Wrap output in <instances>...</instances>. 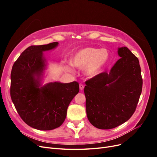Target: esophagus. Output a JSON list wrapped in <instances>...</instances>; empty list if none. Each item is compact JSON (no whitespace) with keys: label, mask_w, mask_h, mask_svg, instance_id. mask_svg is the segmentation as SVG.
I'll return each mask as SVG.
<instances>
[{"label":"esophagus","mask_w":157,"mask_h":157,"mask_svg":"<svg viewBox=\"0 0 157 157\" xmlns=\"http://www.w3.org/2000/svg\"><path fill=\"white\" fill-rule=\"evenodd\" d=\"M79 88H80V90L82 91V90H84V85H83L82 84H79Z\"/></svg>","instance_id":"34e87169"}]
</instances>
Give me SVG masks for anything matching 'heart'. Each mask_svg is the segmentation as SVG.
Listing matches in <instances>:
<instances>
[{"instance_id": "1", "label": "heart", "mask_w": 157, "mask_h": 157, "mask_svg": "<svg viewBox=\"0 0 157 157\" xmlns=\"http://www.w3.org/2000/svg\"><path fill=\"white\" fill-rule=\"evenodd\" d=\"M111 53L106 48L86 47L78 50L71 56V64L65 66L68 72L73 73V67L82 69L88 77H96L102 73L110 61Z\"/></svg>"}]
</instances>
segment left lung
Returning <instances> with one entry per match:
<instances>
[{"mask_svg":"<svg viewBox=\"0 0 157 157\" xmlns=\"http://www.w3.org/2000/svg\"><path fill=\"white\" fill-rule=\"evenodd\" d=\"M121 57L109 72L88 80L84 87L88 119L97 128L112 129L132 116L142 91L139 60L127 47L118 48Z\"/></svg>","mask_w":157,"mask_h":157,"instance_id":"8db88e82","label":"left lung"}]
</instances>
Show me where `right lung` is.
<instances>
[{"mask_svg":"<svg viewBox=\"0 0 157 157\" xmlns=\"http://www.w3.org/2000/svg\"><path fill=\"white\" fill-rule=\"evenodd\" d=\"M58 42L31 46L13 63L10 96L21 119L39 130H51L63 124L71 101L79 92V84L49 82L42 85L46 61L43 52L54 49Z\"/></svg>","mask_w":157,"mask_h":157,"instance_id":"right-lung-1","label":"right lung"}]
</instances>
